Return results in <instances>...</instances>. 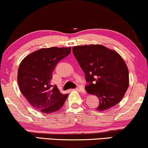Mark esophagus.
<instances>
[{
    "label": "esophagus",
    "instance_id": "obj_1",
    "mask_svg": "<svg viewBox=\"0 0 148 148\" xmlns=\"http://www.w3.org/2000/svg\"><path fill=\"white\" fill-rule=\"evenodd\" d=\"M78 90H79L80 92L81 93H83V94H85L86 93V91H85V89H84V88L82 87V86H79V87H78Z\"/></svg>",
    "mask_w": 148,
    "mask_h": 148
}]
</instances>
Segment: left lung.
<instances>
[{"label":"left lung","instance_id":"8db88e82","mask_svg":"<svg viewBox=\"0 0 148 148\" xmlns=\"http://www.w3.org/2000/svg\"><path fill=\"white\" fill-rule=\"evenodd\" d=\"M72 52L85 73L86 91L99 98L96 109L103 111L118 104L129 85L128 70L121 56L102 45L74 46Z\"/></svg>","mask_w":148,"mask_h":148}]
</instances>
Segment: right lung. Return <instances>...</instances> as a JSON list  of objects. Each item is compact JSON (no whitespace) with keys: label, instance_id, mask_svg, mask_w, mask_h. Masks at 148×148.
<instances>
[{"label":"right lung","instance_id":"obj_1","mask_svg":"<svg viewBox=\"0 0 148 148\" xmlns=\"http://www.w3.org/2000/svg\"><path fill=\"white\" fill-rule=\"evenodd\" d=\"M71 52V48L52 47L33 52L23 59L18 72V83L23 96L35 109L52 113L62 107L68 94L51 84L57 63Z\"/></svg>","mask_w":148,"mask_h":148}]
</instances>
